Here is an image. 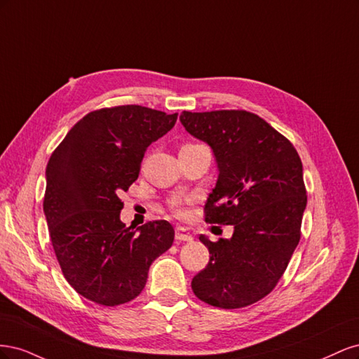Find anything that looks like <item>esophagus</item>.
Returning <instances> with one entry per match:
<instances>
[{"label":"esophagus","instance_id":"34e87169","mask_svg":"<svg viewBox=\"0 0 359 359\" xmlns=\"http://www.w3.org/2000/svg\"><path fill=\"white\" fill-rule=\"evenodd\" d=\"M175 240H177V241L189 243V241L193 240V235H191L189 231L184 229V227H177V231H175Z\"/></svg>","mask_w":359,"mask_h":359}]
</instances>
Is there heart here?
Returning <instances> with one entry per match:
<instances>
[{
	"instance_id": "obj_1",
	"label": "heart",
	"mask_w": 359,
	"mask_h": 359,
	"mask_svg": "<svg viewBox=\"0 0 359 359\" xmlns=\"http://www.w3.org/2000/svg\"><path fill=\"white\" fill-rule=\"evenodd\" d=\"M184 147H193V145H184ZM177 212H178V214H181V210L178 208V210H177Z\"/></svg>"
}]
</instances>
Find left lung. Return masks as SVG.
<instances>
[{
    "label": "left lung",
    "instance_id": "8db88e82",
    "mask_svg": "<svg viewBox=\"0 0 359 359\" xmlns=\"http://www.w3.org/2000/svg\"><path fill=\"white\" fill-rule=\"evenodd\" d=\"M180 121L211 147L219 168L205 220L233 226L229 240L199 236L210 262L191 289L214 307H247L276 287L299 243L307 205L301 158L283 135L247 111H184Z\"/></svg>",
    "mask_w": 359,
    "mask_h": 359
}]
</instances>
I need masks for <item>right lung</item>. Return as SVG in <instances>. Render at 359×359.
<instances>
[{
  "mask_svg": "<svg viewBox=\"0 0 359 359\" xmlns=\"http://www.w3.org/2000/svg\"><path fill=\"white\" fill-rule=\"evenodd\" d=\"M177 116L137 104L90 112L48 161L43 211L50 241L64 277L86 299L107 307L135 299L151 264L173 243L166 220L126 227L118 194L137 180L147 148Z\"/></svg>",
  "mask_w": 359,
  "mask_h": 359,
  "instance_id": "add662e5",
  "label": "right lung"
}]
</instances>
